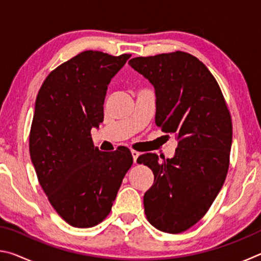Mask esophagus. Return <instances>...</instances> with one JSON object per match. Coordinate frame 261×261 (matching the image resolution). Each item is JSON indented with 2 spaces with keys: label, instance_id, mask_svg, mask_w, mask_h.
<instances>
[{
  "label": "esophagus",
  "instance_id": "obj_1",
  "mask_svg": "<svg viewBox=\"0 0 261 261\" xmlns=\"http://www.w3.org/2000/svg\"><path fill=\"white\" fill-rule=\"evenodd\" d=\"M131 155H132V158H134V162L136 163L137 159H138V156L140 155V153L137 152V151H131Z\"/></svg>",
  "mask_w": 261,
  "mask_h": 261
}]
</instances>
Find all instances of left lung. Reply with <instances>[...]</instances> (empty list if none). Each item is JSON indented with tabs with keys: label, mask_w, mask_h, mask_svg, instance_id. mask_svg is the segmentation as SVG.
I'll list each match as a JSON object with an SVG mask.
<instances>
[{
	"label": "left lung",
	"mask_w": 261,
	"mask_h": 261,
	"mask_svg": "<svg viewBox=\"0 0 261 261\" xmlns=\"http://www.w3.org/2000/svg\"><path fill=\"white\" fill-rule=\"evenodd\" d=\"M129 65L154 87L155 124L178 140L171 159L145 153L137 160L154 174L145 214L159 230L183 232L206 214L226 179L230 113L213 74L188 53L135 57Z\"/></svg>",
	"instance_id": "8db88e82"
}]
</instances>
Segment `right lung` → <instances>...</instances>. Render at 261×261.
Masks as SVG:
<instances>
[{"mask_svg": "<svg viewBox=\"0 0 261 261\" xmlns=\"http://www.w3.org/2000/svg\"><path fill=\"white\" fill-rule=\"evenodd\" d=\"M130 57L83 51L48 74L35 100L31 160L48 200L72 227L96 226L109 214L134 162L129 148L101 152L91 137L103 121L109 83Z\"/></svg>", "mask_w": 261, "mask_h": 261, "instance_id": "right-lung-1", "label": "right lung"}]
</instances>
